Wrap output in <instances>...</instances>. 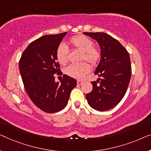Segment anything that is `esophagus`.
<instances>
[{"label": "esophagus", "instance_id": "obj_1", "mask_svg": "<svg viewBox=\"0 0 151 151\" xmlns=\"http://www.w3.org/2000/svg\"><path fill=\"white\" fill-rule=\"evenodd\" d=\"M82 83H83V82H82V80H78L77 81V84H78V85H81Z\"/></svg>", "mask_w": 151, "mask_h": 151}]
</instances>
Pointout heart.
<instances>
[{
    "mask_svg": "<svg viewBox=\"0 0 151 151\" xmlns=\"http://www.w3.org/2000/svg\"><path fill=\"white\" fill-rule=\"evenodd\" d=\"M69 44L74 49L81 51V60H86L93 66L100 61L101 52L98 47L93 46V42L83 35H77L69 40ZM56 59L62 65H65L69 61V52L67 47L61 44L56 50ZM90 71V65L84 62L78 65H70L65 69V73L70 77L82 79Z\"/></svg>",
    "mask_w": 151,
    "mask_h": 151,
    "instance_id": "b5f03b06",
    "label": "heart"
}]
</instances>
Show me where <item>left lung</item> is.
Returning <instances> with one entry per match:
<instances>
[{"instance_id": "obj_1", "label": "left lung", "mask_w": 151, "mask_h": 151, "mask_svg": "<svg viewBox=\"0 0 151 151\" xmlns=\"http://www.w3.org/2000/svg\"><path fill=\"white\" fill-rule=\"evenodd\" d=\"M100 45L101 58L91 82L93 90L86 95L93 109L105 111L113 108L124 98L131 77V65L127 49L116 39L103 32H84Z\"/></svg>"}]
</instances>
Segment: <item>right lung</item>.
Instances as JSON below:
<instances>
[{"mask_svg":"<svg viewBox=\"0 0 151 151\" xmlns=\"http://www.w3.org/2000/svg\"><path fill=\"white\" fill-rule=\"evenodd\" d=\"M67 32L46 35L31 42L19 61L24 89L34 104L46 113L61 111L67 104L77 81L64 75L60 83L54 74L63 75L56 59V50Z\"/></svg>","mask_w":151,"mask_h":151,"instance_id":"add662e5","label":"right lung"}]
</instances>
